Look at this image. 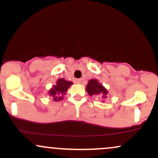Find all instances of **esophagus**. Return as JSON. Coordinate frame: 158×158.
<instances>
[{
    "instance_id": "obj_1",
    "label": "esophagus",
    "mask_w": 158,
    "mask_h": 158,
    "mask_svg": "<svg viewBox=\"0 0 158 158\" xmlns=\"http://www.w3.org/2000/svg\"><path fill=\"white\" fill-rule=\"evenodd\" d=\"M81 81V80L80 79H76L75 80H74V82H75L76 84H80Z\"/></svg>"
}]
</instances>
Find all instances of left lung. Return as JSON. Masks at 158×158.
Listing matches in <instances>:
<instances>
[{
	"mask_svg": "<svg viewBox=\"0 0 158 158\" xmlns=\"http://www.w3.org/2000/svg\"><path fill=\"white\" fill-rule=\"evenodd\" d=\"M86 90L90 96L100 95L102 99L107 98L108 91L107 89L98 81L97 79H90L88 81L86 87Z\"/></svg>",
	"mask_w": 158,
	"mask_h": 158,
	"instance_id": "1",
	"label": "left lung"
}]
</instances>
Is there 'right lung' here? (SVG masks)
Masks as SVG:
<instances>
[{
	"label": "right lung",
	"mask_w": 158,
	"mask_h": 158,
	"mask_svg": "<svg viewBox=\"0 0 158 158\" xmlns=\"http://www.w3.org/2000/svg\"><path fill=\"white\" fill-rule=\"evenodd\" d=\"M72 84V81H67L64 79H59L56 81V85H52V88L49 90V94L56 102L62 100L68 89Z\"/></svg>",
	"instance_id": "right-lung-1"
}]
</instances>
